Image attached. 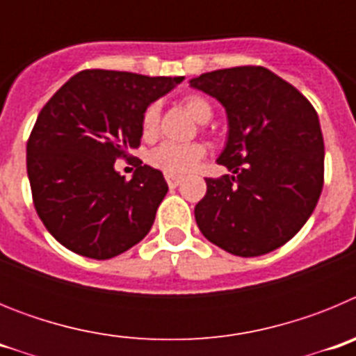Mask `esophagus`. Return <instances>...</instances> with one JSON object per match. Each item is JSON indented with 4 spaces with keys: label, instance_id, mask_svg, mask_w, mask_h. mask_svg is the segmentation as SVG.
Returning <instances> with one entry per match:
<instances>
[{
    "label": "esophagus",
    "instance_id": "obj_1",
    "mask_svg": "<svg viewBox=\"0 0 356 356\" xmlns=\"http://www.w3.org/2000/svg\"><path fill=\"white\" fill-rule=\"evenodd\" d=\"M181 176H176V175H165V181H168L169 187H178L181 184Z\"/></svg>",
    "mask_w": 356,
    "mask_h": 356
}]
</instances>
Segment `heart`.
Returning <instances> with one entry per match:
<instances>
[{
  "label": "heart",
  "mask_w": 356,
  "mask_h": 356,
  "mask_svg": "<svg viewBox=\"0 0 356 356\" xmlns=\"http://www.w3.org/2000/svg\"><path fill=\"white\" fill-rule=\"evenodd\" d=\"M181 105L193 115L197 122H207L212 118V105L207 102L205 97L197 94H188L181 99ZM160 119V106L156 103H151L143 114V135L144 137H153L159 128ZM205 155V147L201 144H176V143H163L156 146L149 153V163L153 168L168 175H184L200 162Z\"/></svg>",
  "instance_id": "1"
}]
</instances>
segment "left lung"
Masks as SVG:
<instances>
[{
    "label": "left lung",
    "instance_id": "1",
    "mask_svg": "<svg viewBox=\"0 0 356 356\" xmlns=\"http://www.w3.org/2000/svg\"><path fill=\"white\" fill-rule=\"evenodd\" d=\"M191 87L226 110L228 139L194 209L201 234L237 257H260L291 241L323 191L325 143L317 112L300 90L266 67L205 72Z\"/></svg>",
    "mask_w": 356,
    "mask_h": 356
}]
</instances>
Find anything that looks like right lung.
I'll use <instances>...</instances> for the list:
<instances>
[{
  "label": "right lung",
  "mask_w": 356,
  "mask_h": 356,
  "mask_svg": "<svg viewBox=\"0 0 356 356\" xmlns=\"http://www.w3.org/2000/svg\"><path fill=\"white\" fill-rule=\"evenodd\" d=\"M181 80L87 69L44 105L26 144L28 180L40 221L62 246L106 260L146 237L168 184L143 163L124 180L114 163L139 147L144 110Z\"/></svg>",
  "instance_id": "add662e5"
}]
</instances>
